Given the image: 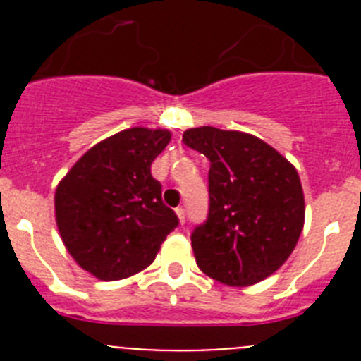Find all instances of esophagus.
I'll return each mask as SVG.
<instances>
[{"instance_id":"1","label":"esophagus","mask_w":361,"mask_h":361,"mask_svg":"<svg viewBox=\"0 0 361 361\" xmlns=\"http://www.w3.org/2000/svg\"><path fill=\"white\" fill-rule=\"evenodd\" d=\"M175 213H177V216H178V222H180V224H184V222H186V212H184V208H177L175 209Z\"/></svg>"}]
</instances>
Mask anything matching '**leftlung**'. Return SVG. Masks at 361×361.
<instances>
[{
    "instance_id": "8db88e82",
    "label": "left lung",
    "mask_w": 361,
    "mask_h": 361,
    "mask_svg": "<svg viewBox=\"0 0 361 361\" xmlns=\"http://www.w3.org/2000/svg\"><path fill=\"white\" fill-rule=\"evenodd\" d=\"M183 141L209 159L208 220L191 235L197 266L231 288L262 282L291 257L304 229L298 171L251 133L200 126Z\"/></svg>"
}]
</instances>
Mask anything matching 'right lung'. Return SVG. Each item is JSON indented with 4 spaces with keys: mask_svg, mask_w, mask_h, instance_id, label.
Segmentation results:
<instances>
[{
    "mask_svg": "<svg viewBox=\"0 0 361 361\" xmlns=\"http://www.w3.org/2000/svg\"><path fill=\"white\" fill-rule=\"evenodd\" d=\"M170 139L161 128L123 130L92 146L57 184L63 244L95 279L111 282L146 269L178 226L149 170Z\"/></svg>",
    "mask_w": 361,
    "mask_h": 361,
    "instance_id": "add662e5",
    "label": "right lung"
}]
</instances>
